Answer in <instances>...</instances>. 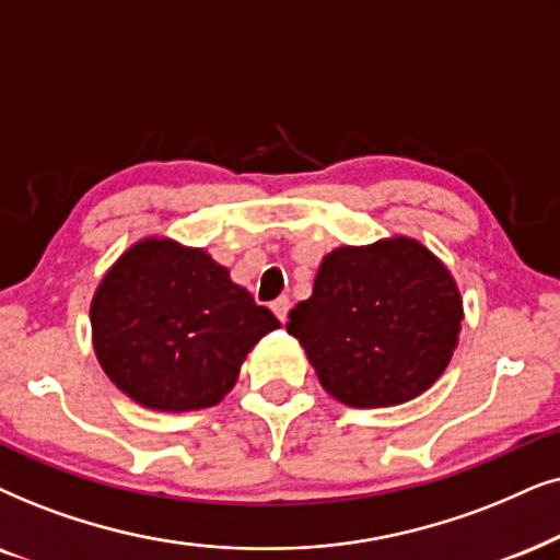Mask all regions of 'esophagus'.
<instances>
[{
  "mask_svg": "<svg viewBox=\"0 0 560 560\" xmlns=\"http://www.w3.org/2000/svg\"><path fill=\"white\" fill-rule=\"evenodd\" d=\"M271 310L273 315L281 319V323H287V315H289V296H279V300L271 302Z\"/></svg>",
  "mask_w": 560,
  "mask_h": 560,
  "instance_id": "1",
  "label": "esophagus"
}]
</instances>
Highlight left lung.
<instances>
[{
	"instance_id": "left-lung-1",
	"label": "left lung",
	"mask_w": 560,
	"mask_h": 560,
	"mask_svg": "<svg viewBox=\"0 0 560 560\" xmlns=\"http://www.w3.org/2000/svg\"><path fill=\"white\" fill-rule=\"evenodd\" d=\"M464 304L448 268L407 237L325 256L307 302L289 312L319 384L350 407L415 399L443 374Z\"/></svg>"
}]
</instances>
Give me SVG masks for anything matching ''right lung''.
<instances>
[{
    "instance_id": "add662e5",
    "label": "right lung",
    "mask_w": 560,
    "mask_h": 560,
    "mask_svg": "<svg viewBox=\"0 0 560 560\" xmlns=\"http://www.w3.org/2000/svg\"><path fill=\"white\" fill-rule=\"evenodd\" d=\"M279 327L205 250L143 241L104 276L92 302L94 350L128 397L161 412L212 407L248 350Z\"/></svg>"
}]
</instances>
